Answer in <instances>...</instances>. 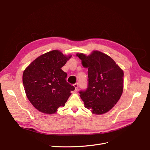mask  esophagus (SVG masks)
Instances as JSON below:
<instances>
[{"label":"esophagus","instance_id":"obj_1","mask_svg":"<svg viewBox=\"0 0 150 150\" xmlns=\"http://www.w3.org/2000/svg\"><path fill=\"white\" fill-rule=\"evenodd\" d=\"M74 86L75 88V89L76 90H78V83H76L74 84Z\"/></svg>","mask_w":150,"mask_h":150}]
</instances>
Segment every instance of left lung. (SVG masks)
Segmentation results:
<instances>
[{"label": "left lung", "instance_id": "1", "mask_svg": "<svg viewBox=\"0 0 150 150\" xmlns=\"http://www.w3.org/2000/svg\"><path fill=\"white\" fill-rule=\"evenodd\" d=\"M76 56L88 68V88L79 91L85 107L96 115L107 112L123 91V71L111 57L100 51H94L88 56L82 53Z\"/></svg>", "mask_w": 150, "mask_h": 150}]
</instances>
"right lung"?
Wrapping results in <instances>:
<instances>
[{
    "label": "right lung",
    "instance_id": "add662e5",
    "mask_svg": "<svg viewBox=\"0 0 150 150\" xmlns=\"http://www.w3.org/2000/svg\"><path fill=\"white\" fill-rule=\"evenodd\" d=\"M71 56L54 50L36 58L24 70L22 82L26 96L39 111L55 113L58 108L65 106L71 91L75 89L61 69Z\"/></svg>",
    "mask_w": 150,
    "mask_h": 150
}]
</instances>
